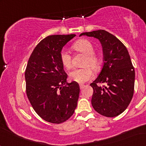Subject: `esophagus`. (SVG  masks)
I'll list each match as a JSON object with an SVG mask.
<instances>
[{
	"instance_id": "1",
	"label": "esophagus",
	"mask_w": 146,
	"mask_h": 146,
	"mask_svg": "<svg viewBox=\"0 0 146 146\" xmlns=\"http://www.w3.org/2000/svg\"><path fill=\"white\" fill-rule=\"evenodd\" d=\"M79 86H80V90H82L84 88V84H80Z\"/></svg>"
}]
</instances>
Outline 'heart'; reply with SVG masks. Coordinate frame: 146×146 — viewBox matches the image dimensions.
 I'll return each instance as SVG.
<instances>
[{
    "mask_svg": "<svg viewBox=\"0 0 146 146\" xmlns=\"http://www.w3.org/2000/svg\"><path fill=\"white\" fill-rule=\"evenodd\" d=\"M72 48L76 53H80L85 55L81 68L74 70L70 74V77L73 81L78 83H84L90 80L94 76L92 68L95 72L101 70L103 59L100 54L94 52L92 44L86 39H80L72 46ZM60 60L65 69L70 70L73 66L72 56L66 49H62L60 53Z\"/></svg>",
    "mask_w": 146,
    "mask_h": 146,
    "instance_id": "b5f03b06",
    "label": "heart"
}]
</instances>
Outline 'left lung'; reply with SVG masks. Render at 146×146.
Wrapping results in <instances>:
<instances>
[{
    "instance_id": "1",
    "label": "left lung",
    "mask_w": 146,
    "mask_h": 146,
    "mask_svg": "<svg viewBox=\"0 0 146 146\" xmlns=\"http://www.w3.org/2000/svg\"><path fill=\"white\" fill-rule=\"evenodd\" d=\"M96 38L102 45L104 63L100 74L90 86L92 105L104 116L112 117L123 112L132 99L135 70L124 44L104 30L82 33ZM101 83L106 85L100 86Z\"/></svg>"
}]
</instances>
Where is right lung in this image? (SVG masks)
I'll return each instance as SVG.
<instances>
[{
	"mask_svg": "<svg viewBox=\"0 0 146 146\" xmlns=\"http://www.w3.org/2000/svg\"><path fill=\"white\" fill-rule=\"evenodd\" d=\"M75 35H51L40 42L30 56L25 70L26 92L33 109L41 118L60 123L73 115L80 88L67 83L60 60L62 48Z\"/></svg>",
	"mask_w": 146,
	"mask_h": 146,
	"instance_id": "1",
	"label": "right lung"
}]
</instances>
